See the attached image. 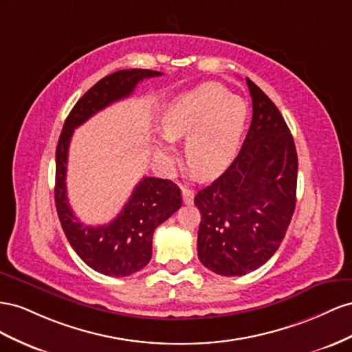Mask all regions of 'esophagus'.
Masks as SVG:
<instances>
[{"label":"esophagus","instance_id":"34e87169","mask_svg":"<svg viewBox=\"0 0 352 352\" xmlns=\"http://www.w3.org/2000/svg\"><path fill=\"white\" fill-rule=\"evenodd\" d=\"M182 193H183V202L186 205H192L193 204V199H195V192H193V190L183 187L182 188Z\"/></svg>","mask_w":352,"mask_h":352}]
</instances>
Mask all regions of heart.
<instances>
[{"label": "heart", "instance_id": "1", "mask_svg": "<svg viewBox=\"0 0 352 352\" xmlns=\"http://www.w3.org/2000/svg\"><path fill=\"white\" fill-rule=\"evenodd\" d=\"M249 107L218 82H205L177 96L160 118L166 140L157 143L159 156L169 162L170 142L186 138L184 157L192 173L212 179L232 165L248 124Z\"/></svg>", "mask_w": 352, "mask_h": 352}]
</instances>
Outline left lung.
<instances>
[{
  "mask_svg": "<svg viewBox=\"0 0 352 352\" xmlns=\"http://www.w3.org/2000/svg\"><path fill=\"white\" fill-rule=\"evenodd\" d=\"M252 122L223 175L197 192V255L208 270L245 276L276 254L295 212L298 155L277 106L246 78Z\"/></svg>",
  "mask_w": 352,
  "mask_h": 352,
  "instance_id": "8db88e82",
  "label": "left lung"
}]
</instances>
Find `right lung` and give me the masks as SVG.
Instances as JSON below:
<instances>
[{
  "label": "right lung",
  "instance_id": "1",
  "mask_svg": "<svg viewBox=\"0 0 352 352\" xmlns=\"http://www.w3.org/2000/svg\"><path fill=\"white\" fill-rule=\"evenodd\" d=\"M160 75L148 69H124L100 79L70 110L58 137L54 200L60 224L78 256L104 276L126 277L148 264L155 230L182 206V192L170 179L144 177L113 221L85 226L75 217L66 193L70 138L75 128L100 110L131 96L140 81Z\"/></svg>",
  "mask_w": 352,
  "mask_h": 352
}]
</instances>
